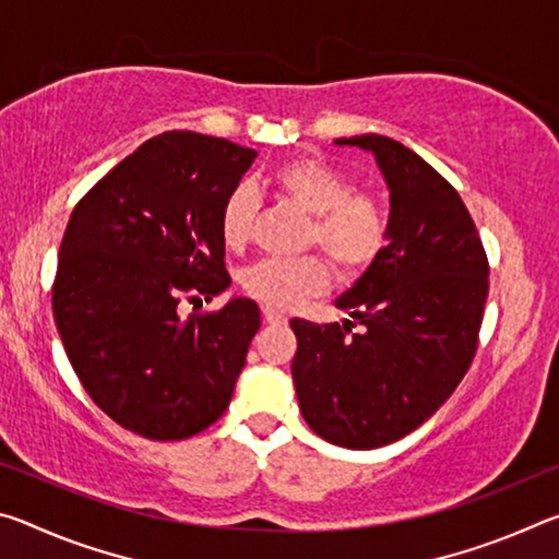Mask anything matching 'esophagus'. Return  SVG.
<instances>
[{
  "label": "esophagus",
  "mask_w": 559,
  "mask_h": 559,
  "mask_svg": "<svg viewBox=\"0 0 559 559\" xmlns=\"http://www.w3.org/2000/svg\"><path fill=\"white\" fill-rule=\"evenodd\" d=\"M263 320H266V323H286L288 320V316L283 313V310H276V308H269V306H263Z\"/></svg>",
  "instance_id": "obj_1"
}]
</instances>
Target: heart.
I'll return each instance as SVG.
<instances>
[{"instance_id":"b5f03b06","label":"heart","mask_w":559,"mask_h":559,"mask_svg":"<svg viewBox=\"0 0 559 559\" xmlns=\"http://www.w3.org/2000/svg\"><path fill=\"white\" fill-rule=\"evenodd\" d=\"M273 187L313 214L308 241L320 246L340 273L365 271L382 257L390 243L392 216L382 197L355 189L353 177L318 157H293L273 169ZM259 197L249 185L229 189L219 206V234L226 249L249 241ZM330 283L328 263L320 257L296 261L261 259L243 273V288L263 306L286 310L298 300L323 293Z\"/></svg>"}]
</instances>
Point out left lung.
Returning <instances> with one entry per match:
<instances>
[{"mask_svg":"<svg viewBox=\"0 0 559 559\" xmlns=\"http://www.w3.org/2000/svg\"><path fill=\"white\" fill-rule=\"evenodd\" d=\"M370 150L390 187L392 234L335 306L353 320L293 318L302 419L345 449H377L421 427L456 390L478 347L488 257L466 204L427 159L384 135L340 138ZM355 322L362 334H353Z\"/></svg>","mask_w":559,"mask_h":559,"instance_id":"1","label":"left lung"}]
</instances>
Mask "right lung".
Segmentation results:
<instances>
[{"label": "right lung", "mask_w": 559, "mask_h": 559, "mask_svg": "<svg viewBox=\"0 0 559 559\" xmlns=\"http://www.w3.org/2000/svg\"><path fill=\"white\" fill-rule=\"evenodd\" d=\"M257 150L173 130L150 138L71 212L51 288L53 320L83 390L138 437L179 441L219 419L261 325L229 288L219 206Z\"/></svg>", "instance_id": "right-lung-1"}]
</instances>
